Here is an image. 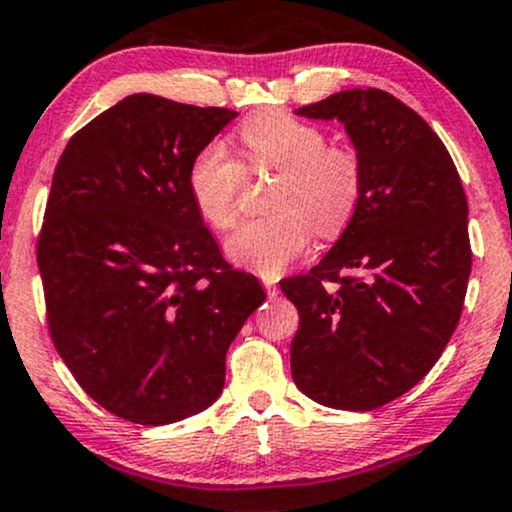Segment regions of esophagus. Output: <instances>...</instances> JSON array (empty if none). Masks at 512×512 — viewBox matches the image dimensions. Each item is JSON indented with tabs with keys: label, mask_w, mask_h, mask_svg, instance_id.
I'll use <instances>...</instances> for the list:
<instances>
[{
	"label": "esophagus",
	"mask_w": 512,
	"mask_h": 512,
	"mask_svg": "<svg viewBox=\"0 0 512 512\" xmlns=\"http://www.w3.org/2000/svg\"><path fill=\"white\" fill-rule=\"evenodd\" d=\"M263 287H266V292H268L270 299H275V296L280 294V287H277L273 280H268V277H266V280H263Z\"/></svg>",
	"instance_id": "1"
}]
</instances>
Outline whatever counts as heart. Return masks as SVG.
Wrapping results in <instances>:
<instances>
[{
	"mask_svg": "<svg viewBox=\"0 0 512 512\" xmlns=\"http://www.w3.org/2000/svg\"><path fill=\"white\" fill-rule=\"evenodd\" d=\"M246 170H277L268 187V216L246 220L227 239V254L275 277L306 251L311 232L334 237L349 225L365 189L363 159L346 144H327L318 125L287 111H263L239 128ZM244 170L218 142L194 151L187 192L201 220L227 230L237 220Z\"/></svg>",
	"mask_w": 512,
	"mask_h": 512,
	"instance_id": "heart-1",
	"label": "heart"
}]
</instances>
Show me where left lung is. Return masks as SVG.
I'll return each instance as SVG.
<instances>
[{"instance_id": "obj_1", "label": "left lung", "mask_w": 512, "mask_h": 512, "mask_svg": "<svg viewBox=\"0 0 512 512\" xmlns=\"http://www.w3.org/2000/svg\"><path fill=\"white\" fill-rule=\"evenodd\" d=\"M296 113L344 123L365 189L323 261L282 282L299 311L292 377L323 406L375 410L413 389L456 330L472 268L468 199L437 132L394 94L346 90Z\"/></svg>"}]
</instances>
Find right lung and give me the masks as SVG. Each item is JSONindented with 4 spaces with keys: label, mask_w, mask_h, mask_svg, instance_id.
<instances>
[{
    "label": "right lung",
    "mask_w": 512,
    "mask_h": 512,
    "mask_svg": "<svg viewBox=\"0 0 512 512\" xmlns=\"http://www.w3.org/2000/svg\"><path fill=\"white\" fill-rule=\"evenodd\" d=\"M237 111L130 94L56 163L40 237L49 337L99 406L137 425L197 415L266 299L220 254L187 192L194 151Z\"/></svg>",
    "instance_id": "add662e5"
}]
</instances>
